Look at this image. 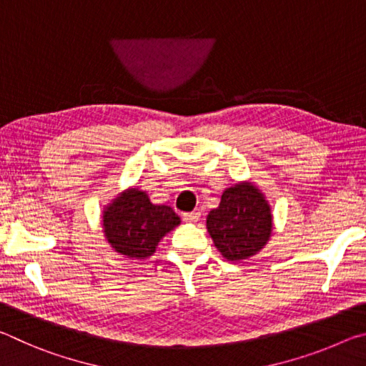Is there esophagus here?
<instances>
[{"mask_svg":"<svg viewBox=\"0 0 366 366\" xmlns=\"http://www.w3.org/2000/svg\"><path fill=\"white\" fill-rule=\"evenodd\" d=\"M198 218H200V213H195V212L184 213V214H182V219H184L185 222H197Z\"/></svg>","mask_w":366,"mask_h":366,"instance_id":"obj_1","label":"esophagus"}]
</instances>
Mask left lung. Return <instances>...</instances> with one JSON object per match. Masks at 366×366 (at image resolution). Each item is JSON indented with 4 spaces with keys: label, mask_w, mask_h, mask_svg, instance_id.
Segmentation results:
<instances>
[{
    "label": "left lung",
    "mask_w": 366,
    "mask_h": 366,
    "mask_svg": "<svg viewBox=\"0 0 366 366\" xmlns=\"http://www.w3.org/2000/svg\"><path fill=\"white\" fill-rule=\"evenodd\" d=\"M216 249L229 262L255 255L271 235V212L252 184H235L222 192L221 203L207 218Z\"/></svg>",
    "instance_id": "8db88e82"
}]
</instances>
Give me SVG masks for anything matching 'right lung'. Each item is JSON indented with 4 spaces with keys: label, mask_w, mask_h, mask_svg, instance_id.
I'll list each match as a JSON object with an SVG mask.
<instances>
[{
    "label": "right lung",
    "mask_w": 366,
    "mask_h": 366,
    "mask_svg": "<svg viewBox=\"0 0 366 366\" xmlns=\"http://www.w3.org/2000/svg\"><path fill=\"white\" fill-rule=\"evenodd\" d=\"M181 219L174 209L154 205L139 189H129L107 207L103 214L104 234L116 252L129 258L153 255L166 232L174 229Z\"/></svg>",
    "instance_id": "right-lung-1"
}]
</instances>
